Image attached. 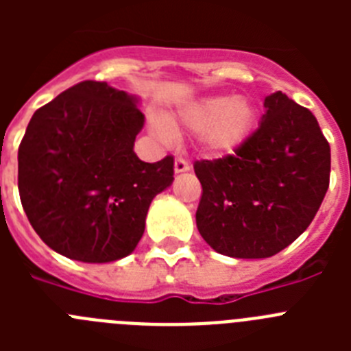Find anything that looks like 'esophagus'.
<instances>
[{
  "label": "esophagus",
  "mask_w": 351,
  "mask_h": 351,
  "mask_svg": "<svg viewBox=\"0 0 351 351\" xmlns=\"http://www.w3.org/2000/svg\"><path fill=\"white\" fill-rule=\"evenodd\" d=\"M173 170H176V173L188 172V170H190V163L186 160H182V158H176V161H173Z\"/></svg>",
  "instance_id": "1"
}]
</instances>
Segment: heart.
Returning <instances> with one entry per match:
<instances>
[{"label":"heart","instance_id":"1","mask_svg":"<svg viewBox=\"0 0 351 351\" xmlns=\"http://www.w3.org/2000/svg\"><path fill=\"white\" fill-rule=\"evenodd\" d=\"M256 119L258 112L255 104L246 96L213 95L186 105L170 125L198 133L204 153L221 158L234 154L250 141ZM151 133L160 141L170 137L169 128L160 121L151 123Z\"/></svg>","mask_w":351,"mask_h":351}]
</instances>
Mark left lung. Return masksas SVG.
Wrapping results in <instances>:
<instances>
[{
  "label": "left lung",
  "instance_id": "8db88e82",
  "mask_svg": "<svg viewBox=\"0 0 351 351\" xmlns=\"http://www.w3.org/2000/svg\"><path fill=\"white\" fill-rule=\"evenodd\" d=\"M260 126L243 147L197 161V228L232 258H269L309 226L328 188L330 145L311 110L281 91L265 96Z\"/></svg>",
  "mask_w": 351,
  "mask_h": 351
}]
</instances>
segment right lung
Segmentation results:
<instances>
[{
	"label": "right lung",
	"instance_id": "1",
	"mask_svg": "<svg viewBox=\"0 0 351 351\" xmlns=\"http://www.w3.org/2000/svg\"><path fill=\"white\" fill-rule=\"evenodd\" d=\"M135 95L84 80L38 108L19 145L24 213L56 253L86 263L125 258L144 235L173 158L138 160L144 114Z\"/></svg>",
	"mask_w": 351,
	"mask_h": 351
}]
</instances>
